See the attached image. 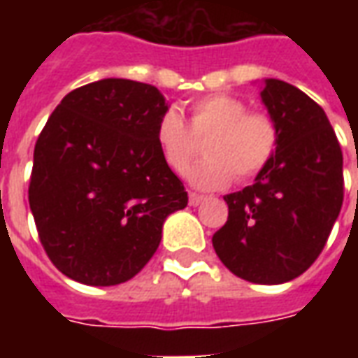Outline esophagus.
<instances>
[{"label": "esophagus", "mask_w": 358, "mask_h": 358, "mask_svg": "<svg viewBox=\"0 0 358 358\" xmlns=\"http://www.w3.org/2000/svg\"><path fill=\"white\" fill-rule=\"evenodd\" d=\"M201 201H203V195L194 194V192L189 194V205H192V207H197V205H199Z\"/></svg>", "instance_id": "obj_1"}]
</instances>
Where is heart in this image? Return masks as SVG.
<instances>
[{
  "mask_svg": "<svg viewBox=\"0 0 358 358\" xmlns=\"http://www.w3.org/2000/svg\"><path fill=\"white\" fill-rule=\"evenodd\" d=\"M189 128L176 110H166L157 124V145L172 171H186L197 155V140L205 155L186 172L201 189H220L232 178H255L272 161L278 148V124L266 113H251L248 103L228 94H210L192 103Z\"/></svg>",
  "mask_w": 358,
  "mask_h": 358,
  "instance_id": "1",
  "label": "heart"
}]
</instances>
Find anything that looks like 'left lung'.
I'll use <instances>...</instances> for the list:
<instances>
[{"instance_id": "8db88e82", "label": "left lung", "mask_w": 358, "mask_h": 358, "mask_svg": "<svg viewBox=\"0 0 358 358\" xmlns=\"http://www.w3.org/2000/svg\"><path fill=\"white\" fill-rule=\"evenodd\" d=\"M261 101L278 148L255 184L228 194L213 236L218 259L253 284H284L315 263L343 203V155L324 109L299 88L266 78Z\"/></svg>"}]
</instances>
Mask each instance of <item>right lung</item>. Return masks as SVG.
Masks as SVG:
<instances>
[{"label":"right lung","mask_w":358,"mask_h":358,"mask_svg":"<svg viewBox=\"0 0 358 358\" xmlns=\"http://www.w3.org/2000/svg\"><path fill=\"white\" fill-rule=\"evenodd\" d=\"M166 110L155 86L103 78L66 94L48 118L28 201L45 253L71 280L134 278L159 248L166 217L187 205L157 145Z\"/></svg>","instance_id":"add662e5"}]
</instances>
